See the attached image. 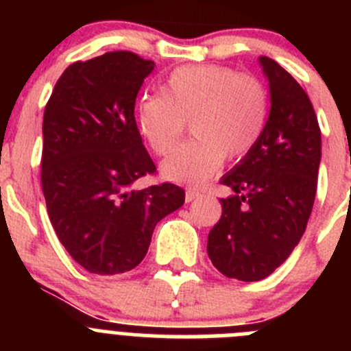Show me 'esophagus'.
<instances>
[{"mask_svg":"<svg viewBox=\"0 0 351 351\" xmlns=\"http://www.w3.org/2000/svg\"><path fill=\"white\" fill-rule=\"evenodd\" d=\"M198 197H202V191H198L197 188H186V202H193Z\"/></svg>","mask_w":351,"mask_h":351,"instance_id":"34e87169","label":"esophagus"}]
</instances>
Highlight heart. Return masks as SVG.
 Masks as SVG:
<instances>
[{
	"mask_svg": "<svg viewBox=\"0 0 351 351\" xmlns=\"http://www.w3.org/2000/svg\"><path fill=\"white\" fill-rule=\"evenodd\" d=\"M267 88L256 77L228 66L193 64L173 70L160 95L137 105V121L158 156L172 153L186 130L195 137L163 163L172 181L202 182L221 161H237L256 147L267 128Z\"/></svg>",
	"mask_w": 351,
	"mask_h": 351,
	"instance_id": "heart-1",
	"label": "heart"
}]
</instances>
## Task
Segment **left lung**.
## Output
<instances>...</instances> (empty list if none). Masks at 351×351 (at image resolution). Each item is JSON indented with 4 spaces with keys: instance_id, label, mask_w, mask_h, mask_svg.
I'll return each mask as SVG.
<instances>
[{
    "instance_id": "8db88e82",
    "label": "left lung",
    "mask_w": 351,
    "mask_h": 351,
    "mask_svg": "<svg viewBox=\"0 0 351 351\" xmlns=\"http://www.w3.org/2000/svg\"><path fill=\"white\" fill-rule=\"evenodd\" d=\"M260 64L271 89L267 128L256 147L221 179L234 195L219 198L221 218L207 255L226 278L260 281L299 244L315 204L322 135L300 84L271 58Z\"/></svg>"
}]
</instances>
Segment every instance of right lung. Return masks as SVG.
<instances>
[{
    "label": "right lung",
    "instance_id": "obj_1",
    "mask_svg": "<svg viewBox=\"0 0 351 351\" xmlns=\"http://www.w3.org/2000/svg\"><path fill=\"white\" fill-rule=\"evenodd\" d=\"M154 63L130 51L71 63L43 112L42 190L70 256L114 276L144 260L154 226L184 204L170 182L137 188L156 165L142 144L135 100Z\"/></svg>",
    "mask_w": 351,
    "mask_h": 351
}]
</instances>
